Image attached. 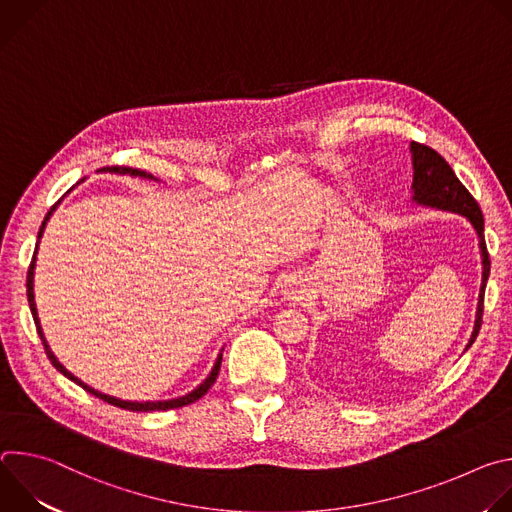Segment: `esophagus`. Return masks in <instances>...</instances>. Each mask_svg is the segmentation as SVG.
Instances as JSON below:
<instances>
[{
  "label": "esophagus",
  "instance_id": "34e87169",
  "mask_svg": "<svg viewBox=\"0 0 512 512\" xmlns=\"http://www.w3.org/2000/svg\"><path fill=\"white\" fill-rule=\"evenodd\" d=\"M302 294H304L302 281H298L296 277L289 279V283H287V296H289V298H300Z\"/></svg>",
  "mask_w": 512,
  "mask_h": 512
}]
</instances>
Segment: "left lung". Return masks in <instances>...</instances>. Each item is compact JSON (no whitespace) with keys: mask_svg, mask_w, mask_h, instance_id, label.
I'll return each instance as SVG.
<instances>
[{"mask_svg":"<svg viewBox=\"0 0 512 512\" xmlns=\"http://www.w3.org/2000/svg\"><path fill=\"white\" fill-rule=\"evenodd\" d=\"M411 158H413V200L431 208H440V210H450L466 216L472 223L474 231L478 233L480 239V251H482V287H480V300H478V312H476V324L472 338L468 342V348L474 344L480 326H482V312H484V291H486V281L490 275V257L484 241V216L474 200V196L466 190V186L458 180L450 164L431 150L425 143L411 141Z\"/></svg>","mask_w":512,"mask_h":512,"instance_id":"8db88e82","label":"left lung"}]
</instances>
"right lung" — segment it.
<instances>
[{
	"instance_id": "right-lung-1",
	"label": "right lung",
	"mask_w": 512,
	"mask_h": 512,
	"mask_svg": "<svg viewBox=\"0 0 512 512\" xmlns=\"http://www.w3.org/2000/svg\"><path fill=\"white\" fill-rule=\"evenodd\" d=\"M99 172H117V174H129V176H141V178H154V176H152V174H148V172H141V170L127 168V166H111V168L107 166V168H101ZM58 202H60V200H58ZM58 202H56V204H58ZM56 204L48 210L46 218L42 221V227H40V231H38V241H40V237H42V233H44V227H46V223H48L50 214L54 212ZM36 251H38V245H36ZM36 251H34L32 263H30V269H28V279H26V287H28V302H30V310H32V316H34V324H36L38 336H40V340H42V344H44L46 356H48V358H50V362L54 364V369H56V371H60L66 379L75 381V383H77V385H81L87 393H91V395H95V397H99V399H103V401H107V403H111V405H115V407L129 409V411H168V409H178V407H184V405H190V403L198 401V399H200V397H204V393L214 385V381H216V377H218V371H221V360H223V354L218 356V360L214 362V369H212V373L206 377V381H204L198 389H194L192 393H188V395H184V397L170 399V401H145V403H137V401H121V399H115V397H109V395H105V393L95 391L93 387L85 385L81 379H77L75 375L68 373V371L62 367V364L58 362V358L52 354V350H50V346H48V342H46V338H44V334H42L40 320H38V314H36V304H34V263H36Z\"/></svg>"
}]
</instances>
